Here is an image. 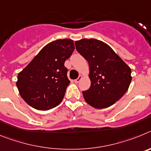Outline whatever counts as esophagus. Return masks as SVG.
Wrapping results in <instances>:
<instances>
[{"mask_svg":"<svg viewBox=\"0 0 151 151\" xmlns=\"http://www.w3.org/2000/svg\"><path fill=\"white\" fill-rule=\"evenodd\" d=\"M82 76H79L78 78H76V79L75 80V82H76V83H78V82H80V80L82 79Z\"/></svg>","mask_w":151,"mask_h":151,"instance_id":"obj_1","label":"esophagus"}]
</instances>
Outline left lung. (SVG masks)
<instances>
[{"mask_svg":"<svg viewBox=\"0 0 151 151\" xmlns=\"http://www.w3.org/2000/svg\"><path fill=\"white\" fill-rule=\"evenodd\" d=\"M76 48L88 62L91 87L82 92L85 101L97 109L114 104L127 91L131 69L109 45L91 38L76 41Z\"/></svg>","mask_w":151,"mask_h":151,"instance_id":"left-lung-1","label":"left lung"}]
</instances>
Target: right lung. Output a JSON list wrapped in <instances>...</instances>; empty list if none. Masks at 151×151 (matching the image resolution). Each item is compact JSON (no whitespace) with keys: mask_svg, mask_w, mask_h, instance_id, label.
Returning a JSON list of instances; mask_svg holds the SVG:
<instances>
[{"mask_svg":"<svg viewBox=\"0 0 151 151\" xmlns=\"http://www.w3.org/2000/svg\"><path fill=\"white\" fill-rule=\"evenodd\" d=\"M74 50L71 39L52 41L19 73L17 86L29 106L38 110H48L60 104L70 83L64 63Z\"/></svg>","mask_w":151,"mask_h":151,"instance_id":"obj_1","label":"right lung"}]
</instances>
